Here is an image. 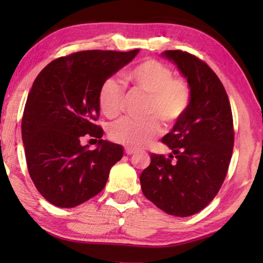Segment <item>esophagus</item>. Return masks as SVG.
I'll return each mask as SVG.
<instances>
[{"label":"esophagus","mask_w":263,"mask_h":263,"mask_svg":"<svg viewBox=\"0 0 263 263\" xmlns=\"http://www.w3.org/2000/svg\"><path fill=\"white\" fill-rule=\"evenodd\" d=\"M124 152H125V154H128V156H132V154L136 153V151L133 149V148H125Z\"/></svg>","instance_id":"34e87169"}]
</instances>
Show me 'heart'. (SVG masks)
Wrapping results in <instances>:
<instances>
[{
    "label": "heart",
    "mask_w": 263,
    "mask_h": 263,
    "mask_svg": "<svg viewBox=\"0 0 263 263\" xmlns=\"http://www.w3.org/2000/svg\"><path fill=\"white\" fill-rule=\"evenodd\" d=\"M133 87L148 95L146 112L153 115L145 120L124 118L111 125L109 136L115 142L130 148L148 145L163 132L159 118L165 123H175L184 116L190 102V88L185 80L174 78L167 66L156 60H146L123 74ZM124 100V87L117 79L105 80L99 89L98 102L102 112L107 118L121 114Z\"/></svg>",
    "instance_id": "heart-1"
}]
</instances>
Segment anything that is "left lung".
<instances>
[{
	"instance_id": "left-lung-1",
	"label": "left lung",
	"mask_w": 263,
	"mask_h": 263,
	"mask_svg": "<svg viewBox=\"0 0 263 263\" xmlns=\"http://www.w3.org/2000/svg\"><path fill=\"white\" fill-rule=\"evenodd\" d=\"M161 57L186 79L190 102L163 138L171 153L151 154L140 183L143 195L165 213L190 217L214 199L226 177L235 136L231 106L219 78L196 56L167 50Z\"/></svg>"
}]
</instances>
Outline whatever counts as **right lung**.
I'll list each match as a JSON object with an SVG mask.
<instances>
[{"mask_svg": "<svg viewBox=\"0 0 263 263\" xmlns=\"http://www.w3.org/2000/svg\"><path fill=\"white\" fill-rule=\"evenodd\" d=\"M140 50L80 51L49 63L35 79L25 105L21 135L28 172L38 192L61 208H73L99 194L123 147L103 140L99 89ZM100 139L95 150L82 136Z\"/></svg>", "mask_w": 263, "mask_h": 263, "instance_id": "add662e5", "label": "right lung"}]
</instances>
